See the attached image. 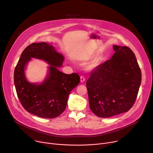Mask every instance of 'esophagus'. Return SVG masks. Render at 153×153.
Segmentation results:
<instances>
[{
    "label": "esophagus",
    "instance_id": "obj_1",
    "mask_svg": "<svg viewBox=\"0 0 153 153\" xmlns=\"http://www.w3.org/2000/svg\"><path fill=\"white\" fill-rule=\"evenodd\" d=\"M81 79H80V80H81V82H83L84 81H85V77H84V76H81V77H80Z\"/></svg>",
    "mask_w": 153,
    "mask_h": 153
}]
</instances>
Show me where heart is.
Instances as JSON below:
<instances>
[{
	"instance_id": "1",
	"label": "heart",
	"mask_w": 153,
	"mask_h": 153,
	"mask_svg": "<svg viewBox=\"0 0 153 153\" xmlns=\"http://www.w3.org/2000/svg\"><path fill=\"white\" fill-rule=\"evenodd\" d=\"M98 65H99V62L97 61H95V62L91 63L90 65L88 66L87 69L89 70H92V69L97 68L98 66Z\"/></svg>"
}]
</instances>
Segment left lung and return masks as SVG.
Returning <instances> with one entry per match:
<instances>
[{
    "label": "left lung",
    "instance_id": "obj_1",
    "mask_svg": "<svg viewBox=\"0 0 153 153\" xmlns=\"http://www.w3.org/2000/svg\"><path fill=\"white\" fill-rule=\"evenodd\" d=\"M110 59L96 68L86 82L89 107L93 113L108 118L129 110L141 82V72L132 50L114 45Z\"/></svg>",
    "mask_w": 153,
    "mask_h": 153
}]
</instances>
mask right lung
Segmentation results:
<instances>
[{"label": "right lung", "instance_id": "obj_1", "mask_svg": "<svg viewBox=\"0 0 153 153\" xmlns=\"http://www.w3.org/2000/svg\"><path fill=\"white\" fill-rule=\"evenodd\" d=\"M31 57L42 59L50 65L48 74L41 84L30 83L25 69ZM64 58L54 47L45 42L34 43L22 52L14 71V84L23 107L29 113L44 118H54L65 110L69 95L80 82L77 73L66 74L58 69Z\"/></svg>", "mask_w": 153, "mask_h": 153}]
</instances>
